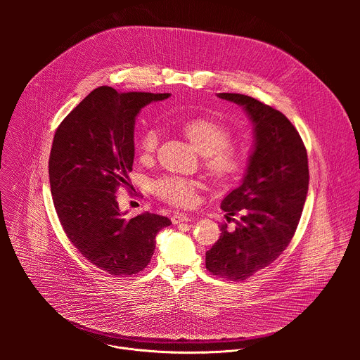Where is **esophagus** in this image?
Instances as JSON below:
<instances>
[{"instance_id": "34e87169", "label": "esophagus", "mask_w": 360, "mask_h": 360, "mask_svg": "<svg viewBox=\"0 0 360 360\" xmlns=\"http://www.w3.org/2000/svg\"><path fill=\"white\" fill-rule=\"evenodd\" d=\"M191 220V216L190 214H187V213H174L173 216H172V221H173V224H179V223H183V221H190Z\"/></svg>"}]
</instances>
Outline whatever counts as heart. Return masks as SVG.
Returning a JSON list of instances; mask_svg holds the SVG:
<instances>
[{"label":"heart","mask_w":360,"mask_h":360,"mask_svg":"<svg viewBox=\"0 0 360 360\" xmlns=\"http://www.w3.org/2000/svg\"><path fill=\"white\" fill-rule=\"evenodd\" d=\"M184 134L201 155H205V167L210 176L221 183L237 180L243 176L248 165L247 153L231 141V130L213 117H194L181 126ZM159 144V130L148 127L140 137L139 148L144 158L154 155ZM198 181L166 174L155 180L154 193L169 204L188 206L194 201Z\"/></svg>","instance_id":"obj_1"}]
</instances>
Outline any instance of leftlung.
I'll use <instances>...</instances> for the list:
<instances>
[{"mask_svg": "<svg viewBox=\"0 0 360 360\" xmlns=\"http://www.w3.org/2000/svg\"><path fill=\"white\" fill-rule=\"evenodd\" d=\"M217 97L243 106L254 123L255 144L247 173L221 201L226 219L236 227L220 224L221 234L206 252L212 274L240 281L273 263L291 243L308 194V154L300 133L280 110L244 94Z\"/></svg>", "mask_w": 360, "mask_h": 360, "instance_id": "obj_1", "label": "left lung"}]
</instances>
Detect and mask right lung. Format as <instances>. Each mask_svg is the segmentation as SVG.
Returning a JSON list of instances; mask_svg holds the SVG:
<instances>
[{
	"label": "right lung",
	"instance_id": "1",
	"mask_svg": "<svg viewBox=\"0 0 360 360\" xmlns=\"http://www.w3.org/2000/svg\"><path fill=\"white\" fill-rule=\"evenodd\" d=\"M170 94L117 93L101 86L58 126L49 162L52 201L69 241L112 276L144 270L155 237L172 221L144 212L123 217L116 190L129 186L134 160V123L140 110Z\"/></svg>",
	"mask_w": 360,
	"mask_h": 360
}]
</instances>
